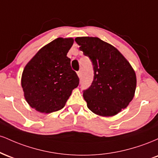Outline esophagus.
Listing matches in <instances>:
<instances>
[{"label":"esophagus","instance_id":"obj_1","mask_svg":"<svg viewBox=\"0 0 158 158\" xmlns=\"http://www.w3.org/2000/svg\"><path fill=\"white\" fill-rule=\"evenodd\" d=\"M77 75H78V77H79V78H80V77H81V73L80 70H79V71H77Z\"/></svg>","mask_w":158,"mask_h":158}]
</instances>
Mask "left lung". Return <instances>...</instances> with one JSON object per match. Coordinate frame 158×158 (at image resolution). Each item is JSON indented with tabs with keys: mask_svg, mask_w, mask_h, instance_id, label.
<instances>
[{
	"mask_svg": "<svg viewBox=\"0 0 158 158\" xmlns=\"http://www.w3.org/2000/svg\"><path fill=\"white\" fill-rule=\"evenodd\" d=\"M76 42L92 61L93 82L83 97L93 113L112 117L126 108L135 97V71L123 54L97 37H77Z\"/></svg>",
	"mask_w": 158,
	"mask_h": 158,
	"instance_id": "left-lung-1",
	"label": "left lung"
}]
</instances>
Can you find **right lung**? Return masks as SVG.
Returning <instances> with one entry per match:
<instances>
[{"label":"right lung","mask_w":158,"mask_h":158,"mask_svg":"<svg viewBox=\"0 0 158 158\" xmlns=\"http://www.w3.org/2000/svg\"><path fill=\"white\" fill-rule=\"evenodd\" d=\"M73 41V38L53 40L40 49L23 69V95L37 111L50 114L61 110L79 85V77L67 56Z\"/></svg>","instance_id":"add662e5"}]
</instances>
